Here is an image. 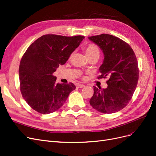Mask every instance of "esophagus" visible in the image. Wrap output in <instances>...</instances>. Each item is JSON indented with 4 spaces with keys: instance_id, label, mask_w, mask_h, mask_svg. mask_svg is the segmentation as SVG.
<instances>
[{
    "instance_id": "34e87169",
    "label": "esophagus",
    "mask_w": 156,
    "mask_h": 156,
    "mask_svg": "<svg viewBox=\"0 0 156 156\" xmlns=\"http://www.w3.org/2000/svg\"><path fill=\"white\" fill-rule=\"evenodd\" d=\"M76 87L78 88H83L84 87V84H78L76 85Z\"/></svg>"
}]
</instances>
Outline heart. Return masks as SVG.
Returning <instances> with one entry per match:
<instances>
[{
  "mask_svg": "<svg viewBox=\"0 0 156 156\" xmlns=\"http://www.w3.org/2000/svg\"><path fill=\"white\" fill-rule=\"evenodd\" d=\"M84 50L86 53V55L89 58L97 56V57H99L100 55V50L99 47L97 46L95 44L90 43L87 44V46H85L84 47ZM72 57V55H71Z\"/></svg>",
  "mask_w": 156,
  "mask_h": 156,
  "instance_id": "obj_1",
  "label": "heart"
}]
</instances>
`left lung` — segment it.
I'll return each mask as SVG.
<instances>
[{
    "label": "left lung",
    "instance_id": "obj_1",
    "mask_svg": "<svg viewBox=\"0 0 156 156\" xmlns=\"http://www.w3.org/2000/svg\"><path fill=\"white\" fill-rule=\"evenodd\" d=\"M104 53L98 79L108 77V87H94L90 100L93 108L103 114H112L124 108L129 103L139 79L136 56L132 48L124 41L109 34L88 37Z\"/></svg>",
    "mask_w": 156,
    "mask_h": 156
}]
</instances>
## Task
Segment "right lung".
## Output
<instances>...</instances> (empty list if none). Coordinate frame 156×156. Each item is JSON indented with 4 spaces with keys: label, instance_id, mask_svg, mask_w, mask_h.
Masks as SVG:
<instances>
[{
    "label": "right lung",
    "instance_id": "1",
    "mask_svg": "<svg viewBox=\"0 0 156 156\" xmlns=\"http://www.w3.org/2000/svg\"><path fill=\"white\" fill-rule=\"evenodd\" d=\"M84 39L82 35H42L26 50L20 62V90L32 108L42 114L59 109L76 89L72 83H55L56 69L65 64Z\"/></svg>",
    "mask_w": 156,
    "mask_h": 156
}]
</instances>
